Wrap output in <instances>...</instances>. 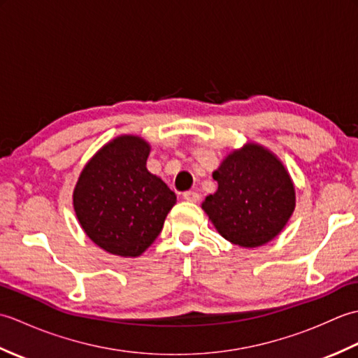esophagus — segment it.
Wrapping results in <instances>:
<instances>
[{
	"instance_id": "1",
	"label": "esophagus",
	"mask_w": 358,
	"mask_h": 358,
	"mask_svg": "<svg viewBox=\"0 0 358 358\" xmlns=\"http://www.w3.org/2000/svg\"><path fill=\"white\" fill-rule=\"evenodd\" d=\"M183 199L186 201H191V203H196L200 200V194L195 192V191H187L183 194Z\"/></svg>"
}]
</instances>
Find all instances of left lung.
Here are the masks:
<instances>
[{
    "label": "left lung",
    "instance_id": "obj_1",
    "mask_svg": "<svg viewBox=\"0 0 358 358\" xmlns=\"http://www.w3.org/2000/svg\"><path fill=\"white\" fill-rule=\"evenodd\" d=\"M218 189L201 208L223 237L257 248L277 237L295 208L292 180L269 150L248 144L212 173Z\"/></svg>",
    "mask_w": 358,
    "mask_h": 358
}]
</instances>
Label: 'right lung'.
I'll list each match as a JSON object with an SVG mask.
<instances>
[{"label": "right lung", "instance_id": "obj_1", "mask_svg": "<svg viewBox=\"0 0 358 358\" xmlns=\"http://www.w3.org/2000/svg\"><path fill=\"white\" fill-rule=\"evenodd\" d=\"M149 150L140 136H118L90 159L75 186L80 224L95 245L113 255L143 254L177 201L164 181L146 169Z\"/></svg>", "mask_w": 358, "mask_h": 358}]
</instances>
